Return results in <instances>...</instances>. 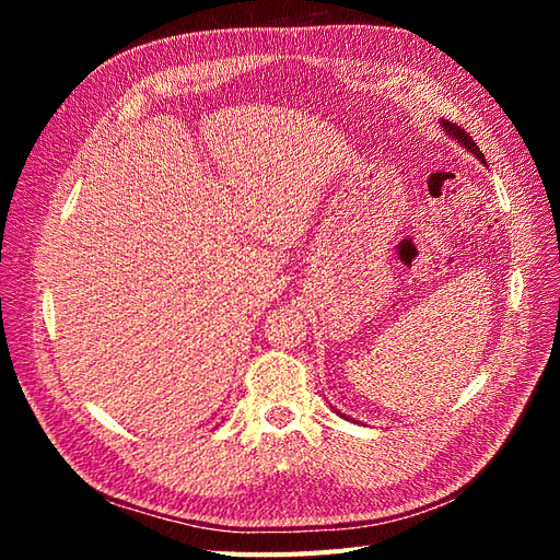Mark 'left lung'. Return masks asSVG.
Masks as SVG:
<instances>
[{
    "label": "left lung",
    "mask_w": 560,
    "mask_h": 560,
    "mask_svg": "<svg viewBox=\"0 0 560 560\" xmlns=\"http://www.w3.org/2000/svg\"><path fill=\"white\" fill-rule=\"evenodd\" d=\"M439 124H442V128L446 130V135H451V138L453 140H457V142H460L467 151H471V154L474 156H477L481 163H486V159H483V154H481V151H479V147H477V142H474L471 138H469V132H465L460 126H455V124H451V121H446V118H442V121H439ZM346 418V416H343Z\"/></svg>",
    "instance_id": "8db88e82"
}]
</instances>
